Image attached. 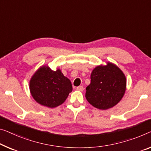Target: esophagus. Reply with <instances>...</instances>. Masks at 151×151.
<instances>
[{
    "instance_id": "34e87169",
    "label": "esophagus",
    "mask_w": 151,
    "mask_h": 151,
    "mask_svg": "<svg viewBox=\"0 0 151 151\" xmlns=\"http://www.w3.org/2000/svg\"><path fill=\"white\" fill-rule=\"evenodd\" d=\"M76 89L80 90V91H83V87L82 86H78L77 88H76Z\"/></svg>"
}]
</instances>
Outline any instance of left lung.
<instances>
[{
    "label": "left lung",
    "instance_id": "left-lung-1",
    "mask_svg": "<svg viewBox=\"0 0 151 151\" xmlns=\"http://www.w3.org/2000/svg\"><path fill=\"white\" fill-rule=\"evenodd\" d=\"M90 78L85 96L94 107L107 109L117 105L122 99L126 91V77L115 65L108 63L105 66L96 67Z\"/></svg>",
    "mask_w": 151,
    "mask_h": 151
}]
</instances>
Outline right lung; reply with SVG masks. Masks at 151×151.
I'll return each instance as SVG.
<instances>
[{
	"instance_id": "add662e5",
	"label": "right lung",
	"mask_w": 151,
	"mask_h": 151,
	"mask_svg": "<svg viewBox=\"0 0 151 151\" xmlns=\"http://www.w3.org/2000/svg\"><path fill=\"white\" fill-rule=\"evenodd\" d=\"M29 89L36 102L53 108L64 103L72 91V85L61 70L55 71L48 66H42L32 76Z\"/></svg>"
}]
</instances>
